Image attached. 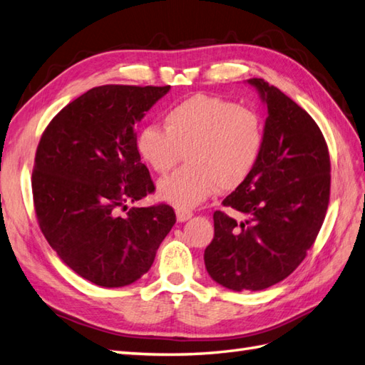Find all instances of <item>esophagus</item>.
Listing matches in <instances>:
<instances>
[{
	"label": "esophagus",
	"mask_w": 365,
	"mask_h": 365,
	"mask_svg": "<svg viewBox=\"0 0 365 365\" xmlns=\"http://www.w3.org/2000/svg\"><path fill=\"white\" fill-rule=\"evenodd\" d=\"M192 212L190 210H176V220L180 222V223H184V222H187L189 218H192Z\"/></svg>",
	"instance_id": "34e87169"
}]
</instances>
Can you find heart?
Instances as JSON below:
<instances>
[{
    "mask_svg": "<svg viewBox=\"0 0 365 365\" xmlns=\"http://www.w3.org/2000/svg\"><path fill=\"white\" fill-rule=\"evenodd\" d=\"M164 125L143 126L135 151L151 170L165 173L185 150L187 167L158 182L159 198L180 210L197 207L215 189H237L261 158L264 121L234 101L193 95L167 110Z\"/></svg>",
    "mask_w": 365,
    "mask_h": 365,
    "instance_id": "heart-1",
    "label": "heart"
}]
</instances>
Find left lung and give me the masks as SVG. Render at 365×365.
Segmentation results:
<instances>
[{
	"label": "left lung",
	"instance_id": "8db88e82",
	"mask_svg": "<svg viewBox=\"0 0 365 365\" xmlns=\"http://www.w3.org/2000/svg\"><path fill=\"white\" fill-rule=\"evenodd\" d=\"M247 84L267 108L262 153L248 180L223 200L244 220L215 210L205 250L209 277L236 292L264 290L302 264L325 220L331 184L328 147L312 117L261 78Z\"/></svg>",
	"mask_w": 365,
	"mask_h": 365
}]
</instances>
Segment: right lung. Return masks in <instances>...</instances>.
I'll list each match as a JSON object with an SVG mask.
<instances>
[{
    "mask_svg": "<svg viewBox=\"0 0 365 365\" xmlns=\"http://www.w3.org/2000/svg\"><path fill=\"white\" fill-rule=\"evenodd\" d=\"M165 87L101 86L67 104L36 153L32 195L45 239L61 261L101 287L133 284L150 270L176 215L168 205L131 207L155 192L134 128Z\"/></svg>",
    "mask_w": 365,
    "mask_h": 365,
    "instance_id": "right-lung-1",
    "label": "right lung"
}]
</instances>
